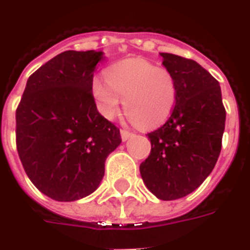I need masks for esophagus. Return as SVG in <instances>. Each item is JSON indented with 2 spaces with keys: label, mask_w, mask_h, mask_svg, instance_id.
Masks as SVG:
<instances>
[{
  "label": "esophagus",
  "mask_w": 250,
  "mask_h": 250,
  "mask_svg": "<svg viewBox=\"0 0 250 250\" xmlns=\"http://www.w3.org/2000/svg\"><path fill=\"white\" fill-rule=\"evenodd\" d=\"M132 136H133V133H131V132L125 131V129H121V137L123 141H127L128 139H131Z\"/></svg>",
  "instance_id": "1"
}]
</instances>
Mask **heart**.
I'll use <instances>...</instances> for the list:
<instances>
[{"mask_svg":"<svg viewBox=\"0 0 250 250\" xmlns=\"http://www.w3.org/2000/svg\"><path fill=\"white\" fill-rule=\"evenodd\" d=\"M91 90L105 118H114L125 99L128 118L141 128L163 125L177 100L173 74L141 58L125 59L109 66L106 79L95 77Z\"/></svg>","mask_w":250,"mask_h":250,"instance_id":"1","label":"heart"}]
</instances>
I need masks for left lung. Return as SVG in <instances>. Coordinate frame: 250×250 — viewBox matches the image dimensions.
Returning <instances> with one entry per match:
<instances>
[{
    "label": "left lung",
    "mask_w": 250,
    "mask_h": 250,
    "mask_svg": "<svg viewBox=\"0 0 250 250\" xmlns=\"http://www.w3.org/2000/svg\"><path fill=\"white\" fill-rule=\"evenodd\" d=\"M173 74L177 100L171 117L147 133L151 151L140 166L144 184L160 200L184 198L204 182L220 157L226 110L220 83L190 59L160 52Z\"/></svg>",
    "instance_id": "1"
}]
</instances>
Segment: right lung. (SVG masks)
<instances>
[{"label": "right lung", "mask_w": 250, "mask_h": 250, "mask_svg": "<svg viewBox=\"0 0 250 250\" xmlns=\"http://www.w3.org/2000/svg\"><path fill=\"white\" fill-rule=\"evenodd\" d=\"M103 51H64L32 74L16 110V146L28 177L58 202L100 186L121 132L97 110L91 83Z\"/></svg>", "instance_id": "1"}]
</instances>
